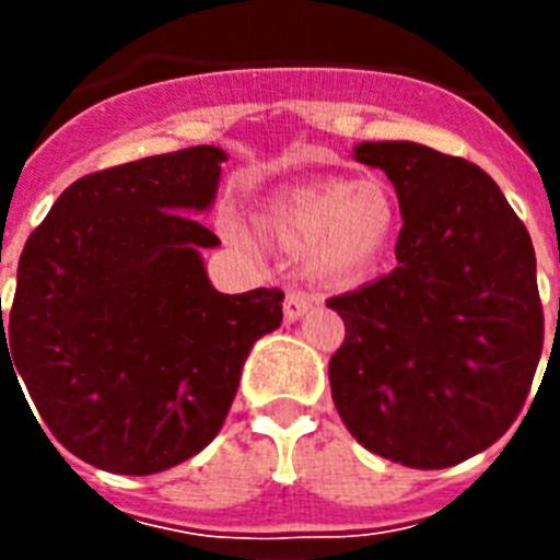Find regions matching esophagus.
Masks as SVG:
<instances>
[{"instance_id":"esophagus-1","label":"esophagus","mask_w":560,"mask_h":560,"mask_svg":"<svg viewBox=\"0 0 560 560\" xmlns=\"http://www.w3.org/2000/svg\"><path fill=\"white\" fill-rule=\"evenodd\" d=\"M308 308H311V300L303 294V291H289V294H285L283 300L285 323H296V319H300Z\"/></svg>"}]
</instances>
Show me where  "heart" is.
Listing matches in <instances>:
<instances>
[{"label":"heart","mask_w":560,"mask_h":560,"mask_svg":"<svg viewBox=\"0 0 560 560\" xmlns=\"http://www.w3.org/2000/svg\"><path fill=\"white\" fill-rule=\"evenodd\" d=\"M398 207L375 179H328L291 187L266 201L260 230L285 255L330 285L355 283L393 244Z\"/></svg>","instance_id":"heart-1"}]
</instances>
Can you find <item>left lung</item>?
<instances>
[{
  "label": "left lung",
  "mask_w": 560,
  "mask_h": 560,
  "mask_svg": "<svg viewBox=\"0 0 560 560\" xmlns=\"http://www.w3.org/2000/svg\"><path fill=\"white\" fill-rule=\"evenodd\" d=\"M398 192L395 266L328 300L348 328L330 395L378 457L448 468L522 412L544 345L533 241L497 182L418 142H359Z\"/></svg>",
  "instance_id": "obj_1"
}]
</instances>
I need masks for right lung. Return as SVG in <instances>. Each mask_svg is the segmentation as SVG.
Segmentation results:
<instances>
[{
	"label": "right lung",
	"mask_w": 560,
	"mask_h": 560,
	"mask_svg": "<svg viewBox=\"0 0 560 560\" xmlns=\"http://www.w3.org/2000/svg\"><path fill=\"white\" fill-rule=\"evenodd\" d=\"M224 162L196 145L89 173L24 244L0 364H18L58 443L103 471L145 477L199 454L252 345L283 323L280 289L221 294L207 277L201 249L221 241L192 215Z\"/></svg>",
	"instance_id": "right-lung-1"
}]
</instances>
